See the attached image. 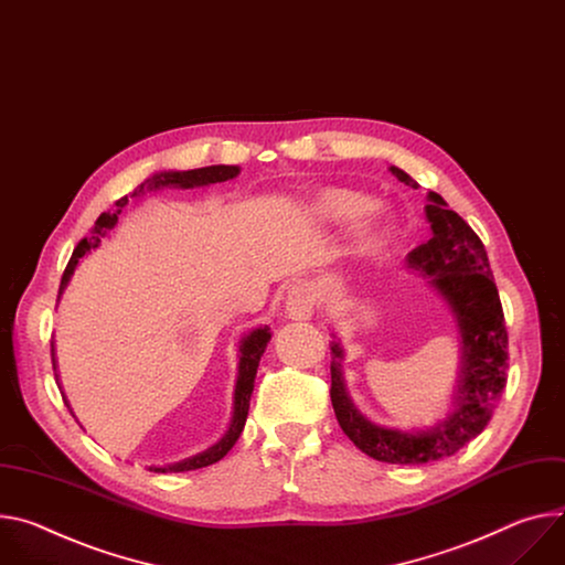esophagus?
<instances>
[{
	"mask_svg": "<svg viewBox=\"0 0 565 565\" xmlns=\"http://www.w3.org/2000/svg\"><path fill=\"white\" fill-rule=\"evenodd\" d=\"M318 299H320V288L316 281H309V279L295 281L286 297L288 320H309L316 313Z\"/></svg>",
	"mask_w": 565,
	"mask_h": 565,
	"instance_id": "obj_1",
	"label": "esophagus"
}]
</instances>
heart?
<instances>
[{
	"instance_id": "b5f03b06",
	"label": "heart",
	"mask_w": 565,
	"mask_h": 565,
	"mask_svg": "<svg viewBox=\"0 0 565 565\" xmlns=\"http://www.w3.org/2000/svg\"><path fill=\"white\" fill-rule=\"evenodd\" d=\"M316 210L324 221L342 223L355 218L353 225V247L358 254L374 252L387 232L385 212L372 204L370 195L347 186H329L318 193Z\"/></svg>"
}]
</instances>
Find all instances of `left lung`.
Instances as JSON below:
<instances>
[{"instance_id":"8db88e82","label":"left lung","mask_w":565,"mask_h":565,"mask_svg":"<svg viewBox=\"0 0 565 565\" xmlns=\"http://www.w3.org/2000/svg\"><path fill=\"white\" fill-rule=\"evenodd\" d=\"M390 171L417 189V182L398 167ZM426 218L433 238L409 252L405 262L448 303L459 333V374L448 417L424 430L370 422L347 392L344 349L331 333V403L338 424L358 448L387 465H426L457 452L487 428L507 385V329L487 249L467 221L448 210L435 191H428Z\"/></svg>"}]
</instances>
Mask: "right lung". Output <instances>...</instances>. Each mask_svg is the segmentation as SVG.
Here are the masks:
<instances>
[{
  "label": "right lung",
  "mask_w": 565,
  "mask_h": 565,
  "mask_svg": "<svg viewBox=\"0 0 565 565\" xmlns=\"http://www.w3.org/2000/svg\"><path fill=\"white\" fill-rule=\"evenodd\" d=\"M241 173L238 167H225V164H214V167H202V169H191V171H158L152 173L150 178H146L135 191L130 198H139L143 195L146 191H160V189H193V186H210V184H216V182H227L232 178H236ZM128 204V195L117 200L115 202V212H108V214H100L94 223V230L87 238H83L74 254L72 259L65 268V275H63V281H61V292H58V299L63 297L78 262L83 259V256L92 254L94 249L100 247V241H104L108 236V232L117 225L119 221V214L124 212V207ZM273 333H270V327L264 324V327H256L252 331H247L241 342H238V376H236V387H234V413H232V422H230V428L225 430V435L212 444L210 448H204L191 457H184L180 461H173V465H164V467H148V471H156V473H182V471H195V469H202V467H210V465H216L218 459H223L232 446L236 444V439L241 437L243 433V426H245V419H247V409H249V396H252V390H254V376H256V367H259V361L262 355L270 342ZM51 361H54V372H56V381L61 385V379H58V365H56V349L54 344H51ZM65 398V396H63ZM70 407V403H67ZM72 413V409H70Z\"/></svg>",
  "instance_id": "1"
}]
</instances>
